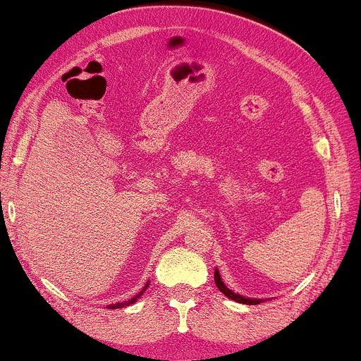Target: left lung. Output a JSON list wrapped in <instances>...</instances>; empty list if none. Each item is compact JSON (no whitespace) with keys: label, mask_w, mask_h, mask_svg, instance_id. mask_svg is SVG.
<instances>
[{"label":"left lung","mask_w":361,"mask_h":361,"mask_svg":"<svg viewBox=\"0 0 361 361\" xmlns=\"http://www.w3.org/2000/svg\"><path fill=\"white\" fill-rule=\"evenodd\" d=\"M214 283H216V286H218V288H220V291H221L223 295H226L228 298L235 300V302L245 303V305H258V303H262V302H259V300L245 298V296H241V295H238V293H233V291H231L230 288H226L225 283H223V280H221L220 273H218V270H214Z\"/></svg>","instance_id":"1"}]
</instances>
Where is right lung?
I'll return each instance as SVG.
<instances>
[{
    "label": "right lung",
    "mask_w": 361,
    "mask_h": 361,
    "mask_svg": "<svg viewBox=\"0 0 361 361\" xmlns=\"http://www.w3.org/2000/svg\"><path fill=\"white\" fill-rule=\"evenodd\" d=\"M147 288H148V283H147V285H145V288H143V290H141L138 295H136V296H133V298H131V300H128V302H121V303H116V305H109V307H108V308H123V307H128V305H133V303L136 302V300H138V298H140V296H141V295H143V291H145V290H147Z\"/></svg>",
    "instance_id": "right-lung-1"
}]
</instances>
